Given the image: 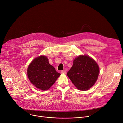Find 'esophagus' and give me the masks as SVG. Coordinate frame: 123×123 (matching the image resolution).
Returning a JSON list of instances; mask_svg holds the SVG:
<instances>
[{
    "label": "esophagus",
    "instance_id": "1",
    "mask_svg": "<svg viewBox=\"0 0 123 123\" xmlns=\"http://www.w3.org/2000/svg\"><path fill=\"white\" fill-rule=\"evenodd\" d=\"M66 70H62L61 71V74H66Z\"/></svg>",
    "mask_w": 123,
    "mask_h": 123
}]
</instances>
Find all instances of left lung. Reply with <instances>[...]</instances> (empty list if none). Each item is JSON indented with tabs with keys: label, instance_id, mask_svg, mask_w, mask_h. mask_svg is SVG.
<instances>
[{
	"label": "left lung",
	"instance_id": "1",
	"mask_svg": "<svg viewBox=\"0 0 123 123\" xmlns=\"http://www.w3.org/2000/svg\"><path fill=\"white\" fill-rule=\"evenodd\" d=\"M99 68L96 62L88 55H79L74 61L67 75L75 87L87 90L97 80Z\"/></svg>",
	"mask_w": 123,
	"mask_h": 123
}]
</instances>
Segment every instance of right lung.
Wrapping results in <instances>:
<instances>
[{
  "label": "right lung",
  "instance_id": "1",
  "mask_svg": "<svg viewBox=\"0 0 123 123\" xmlns=\"http://www.w3.org/2000/svg\"><path fill=\"white\" fill-rule=\"evenodd\" d=\"M60 75L49 63L47 57L45 55L33 60L27 69V75L30 82L42 90H48Z\"/></svg>",
  "mask_w": 123,
  "mask_h": 123
}]
</instances>
